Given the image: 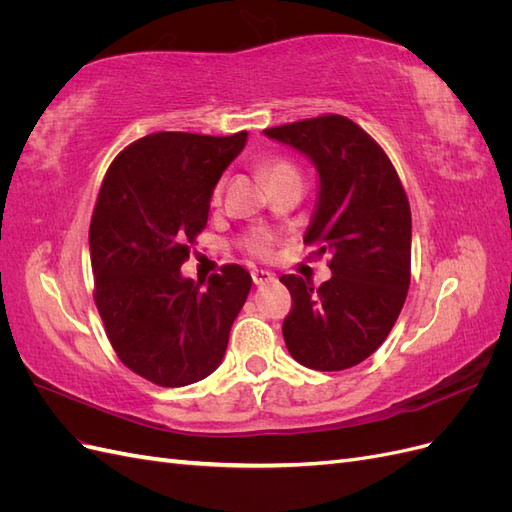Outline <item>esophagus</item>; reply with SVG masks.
I'll return each instance as SVG.
<instances>
[{
    "mask_svg": "<svg viewBox=\"0 0 512 512\" xmlns=\"http://www.w3.org/2000/svg\"><path fill=\"white\" fill-rule=\"evenodd\" d=\"M252 280L256 286H262V284H269L275 280V275L269 273V271H262V269H254L252 271Z\"/></svg>",
    "mask_w": 512,
    "mask_h": 512,
    "instance_id": "esophagus-1",
    "label": "esophagus"
}]
</instances>
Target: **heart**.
Segmentation results:
<instances>
[{
	"instance_id": "obj_1",
	"label": "heart",
	"mask_w": 512,
	"mask_h": 512,
	"mask_svg": "<svg viewBox=\"0 0 512 512\" xmlns=\"http://www.w3.org/2000/svg\"><path fill=\"white\" fill-rule=\"evenodd\" d=\"M267 175H269V179H271V183H273V181L282 179V177L299 175V173H297V168H294L288 160H284V158H273V160L267 162ZM220 196H222V185H218V188H215V192H213V203H220ZM271 243H273V237H271V232L265 230V228H256V230L250 232V235H247V250H250V252L256 254V256L269 254Z\"/></svg>"
}]
</instances>
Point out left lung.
<instances>
[{
    "mask_svg": "<svg viewBox=\"0 0 512 512\" xmlns=\"http://www.w3.org/2000/svg\"><path fill=\"white\" fill-rule=\"evenodd\" d=\"M265 134L318 170L316 211L303 241L331 256L333 273L318 288L299 275L280 277L292 297L286 348L309 369L354 367L382 346L408 294L412 215L404 185L382 147L348 117L322 115Z\"/></svg>",
    "mask_w": 512,
    "mask_h": 512,
    "instance_id": "obj_1",
    "label": "left lung"
}]
</instances>
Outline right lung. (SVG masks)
<instances>
[{"label": "right lung", "instance_id": "add662e5", "mask_svg": "<svg viewBox=\"0 0 512 512\" xmlns=\"http://www.w3.org/2000/svg\"><path fill=\"white\" fill-rule=\"evenodd\" d=\"M247 132L149 134L108 166L89 226L94 299L121 363L158 386L213 374L250 294L239 265L188 280L181 265L209 218L213 188Z\"/></svg>", "mask_w": 512, "mask_h": 512}]
</instances>
